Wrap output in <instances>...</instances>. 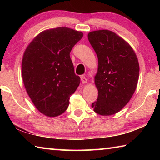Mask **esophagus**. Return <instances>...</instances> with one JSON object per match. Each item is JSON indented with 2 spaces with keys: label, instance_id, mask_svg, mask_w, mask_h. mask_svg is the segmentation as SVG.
<instances>
[{
  "label": "esophagus",
  "instance_id": "34e87169",
  "mask_svg": "<svg viewBox=\"0 0 160 160\" xmlns=\"http://www.w3.org/2000/svg\"><path fill=\"white\" fill-rule=\"evenodd\" d=\"M80 79H81V81H82V82L83 84H85V83L88 82V80H87V78H85V75H81Z\"/></svg>",
  "mask_w": 160,
  "mask_h": 160
}]
</instances>
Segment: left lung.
Wrapping results in <instances>:
<instances>
[{
  "label": "left lung",
  "instance_id": "1",
  "mask_svg": "<svg viewBox=\"0 0 160 160\" xmlns=\"http://www.w3.org/2000/svg\"><path fill=\"white\" fill-rule=\"evenodd\" d=\"M88 37L98 58L94 77L98 97L92 107L99 115L114 114L128 104L136 89L138 58L131 46L112 31H93Z\"/></svg>",
  "mask_w": 160,
  "mask_h": 160
}]
</instances>
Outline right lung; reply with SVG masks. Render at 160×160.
<instances>
[{"label": "right lung", "instance_id": "add662e5", "mask_svg": "<svg viewBox=\"0 0 160 160\" xmlns=\"http://www.w3.org/2000/svg\"><path fill=\"white\" fill-rule=\"evenodd\" d=\"M82 37L81 32L57 28L41 32L27 47L22 62L24 85L43 114L55 117L68 107L80 82L70 53Z\"/></svg>", "mask_w": 160, "mask_h": 160}]
</instances>
